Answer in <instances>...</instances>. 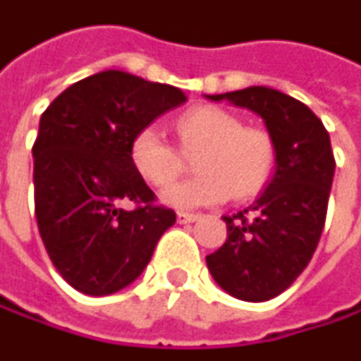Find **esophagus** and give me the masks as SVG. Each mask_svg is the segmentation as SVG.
Instances as JSON below:
<instances>
[{"mask_svg": "<svg viewBox=\"0 0 361 361\" xmlns=\"http://www.w3.org/2000/svg\"><path fill=\"white\" fill-rule=\"evenodd\" d=\"M200 218V214H189V212H178V216H176V220L180 222V224H189V222H195Z\"/></svg>", "mask_w": 361, "mask_h": 361, "instance_id": "obj_1", "label": "esophagus"}]
</instances>
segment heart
Listing matches in <instances>:
<instances>
[{"instance_id": "heart-1", "label": "heart", "mask_w": 361, "mask_h": 361, "mask_svg": "<svg viewBox=\"0 0 361 361\" xmlns=\"http://www.w3.org/2000/svg\"><path fill=\"white\" fill-rule=\"evenodd\" d=\"M185 147L202 152L195 159L200 176L172 185L161 202L176 209H197L257 195L272 178L276 145L264 128L243 126L237 114L218 106H202L183 114L176 122ZM135 170L152 185L164 187L174 180L180 159L156 126L141 128L130 143Z\"/></svg>"}]
</instances>
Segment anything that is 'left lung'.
I'll return each mask as SVG.
<instances>
[{
	"label": "left lung",
	"instance_id": "8db88e82",
	"mask_svg": "<svg viewBox=\"0 0 361 361\" xmlns=\"http://www.w3.org/2000/svg\"><path fill=\"white\" fill-rule=\"evenodd\" d=\"M205 97L259 116L276 145L266 189L247 209L222 216L226 241L205 257L222 291L268 301L293 285L318 247L335 176L331 137L305 104L270 87Z\"/></svg>",
	"mask_w": 361,
	"mask_h": 361
}]
</instances>
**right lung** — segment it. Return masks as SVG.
Masks as SVG:
<instances>
[{
    "label": "right lung",
    "mask_w": 361,
    "mask_h": 361,
    "mask_svg": "<svg viewBox=\"0 0 361 361\" xmlns=\"http://www.w3.org/2000/svg\"><path fill=\"white\" fill-rule=\"evenodd\" d=\"M187 95L124 70L70 85L41 116L32 145L37 226L70 287L102 297L135 283L176 222L130 161L135 135ZM137 203L135 210L123 207Z\"/></svg>",
    "instance_id": "right-lung-1"
}]
</instances>
